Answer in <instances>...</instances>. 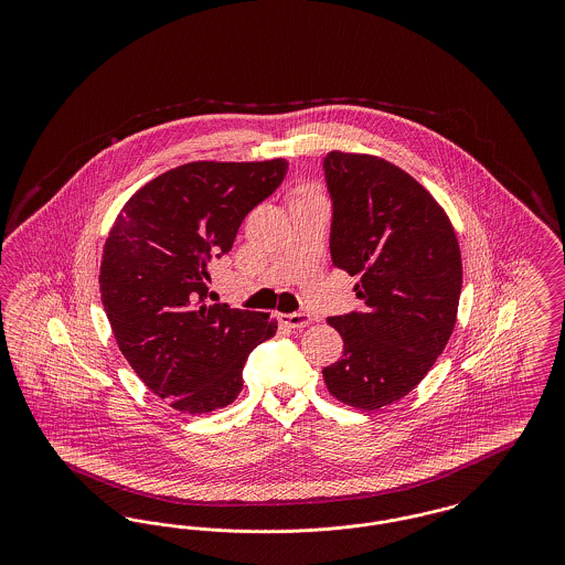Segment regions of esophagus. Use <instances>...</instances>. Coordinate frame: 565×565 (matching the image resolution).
I'll list each match as a JSON object with an SVG mask.
<instances>
[{"mask_svg": "<svg viewBox=\"0 0 565 565\" xmlns=\"http://www.w3.org/2000/svg\"><path fill=\"white\" fill-rule=\"evenodd\" d=\"M281 323H286L288 328H305L313 322V318L307 311H298V313H279Z\"/></svg>", "mask_w": 565, "mask_h": 565, "instance_id": "1", "label": "esophagus"}]
</instances>
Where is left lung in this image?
I'll return each instance as SVG.
<instances>
[{
	"label": "left lung",
	"mask_w": 565,
	"mask_h": 565,
	"mask_svg": "<svg viewBox=\"0 0 565 565\" xmlns=\"http://www.w3.org/2000/svg\"><path fill=\"white\" fill-rule=\"evenodd\" d=\"M330 256L360 275L364 311L328 318L343 358L322 371L341 403L375 411L404 398L428 375L454 326L461 254L454 226L428 190L371 154L328 152Z\"/></svg>",
	"instance_id": "obj_1"
}]
</instances>
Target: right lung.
<instances>
[{
    "label": "right lung",
    "instance_id": "add662e5",
    "mask_svg": "<svg viewBox=\"0 0 565 565\" xmlns=\"http://www.w3.org/2000/svg\"><path fill=\"white\" fill-rule=\"evenodd\" d=\"M286 171V159L180 164L137 190L109 231L99 288L114 339L182 413L233 403L247 355L277 330L269 313L207 305V263L231 252L243 217Z\"/></svg>",
    "mask_w": 565,
    "mask_h": 565
}]
</instances>
